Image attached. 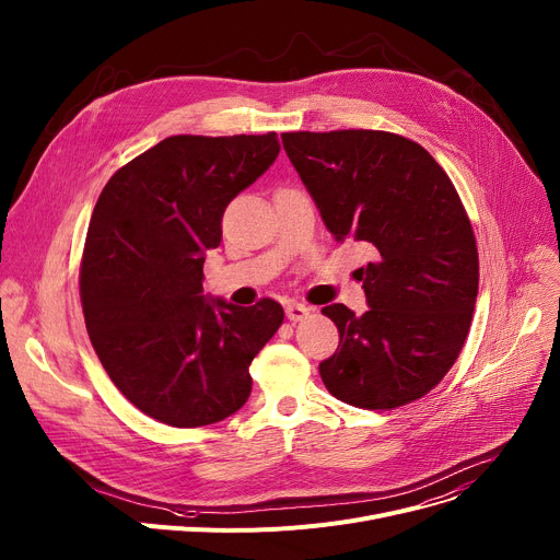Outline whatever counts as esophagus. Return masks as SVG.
<instances>
[{
	"label": "esophagus",
	"instance_id": "obj_1",
	"mask_svg": "<svg viewBox=\"0 0 560 560\" xmlns=\"http://www.w3.org/2000/svg\"><path fill=\"white\" fill-rule=\"evenodd\" d=\"M311 313H313V308L306 306V304H300V302H288V304H285V317H288L290 322H302V319H306Z\"/></svg>",
	"mask_w": 560,
	"mask_h": 560
}]
</instances>
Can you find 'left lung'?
Instances as JSON below:
<instances>
[{"mask_svg": "<svg viewBox=\"0 0 560 560\" xmlns=\"http://www.w3.org/2000/svg\"><path fill=\"white\" fill-rule=\"evenodd\" d=\"M285 153L335 241H360L369 311L324 306L340 345L326 389L364 409L425 396L455 364L477 300L479 258L451 177L412 139L383 130L283 132Z\"/></svg>", "mask_w": 560, "mask_h": 560, "instance_id": "8db88e82", "label": "left lung"}]
</instances>
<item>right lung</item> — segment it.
<instances>
[{
	"label": "right lung",
	"instance_id": "obj_1",
	"mask_svg": "<svg viewBox=\"0 0 560 560\" xmlns=\"http://www.w3.org/2000/svg\"><path fill=\"white\" fill-rule=\"evenodd\" d=\"M279 151L277 132L175 135L98 196L81 264L85 326L109 381L160 423L200 428L238 412L249 364L283 322L275 300L243 308L202 294L222 213Z\"/></svg>",
	"mask_w": 560,
	"mask_h": 560
}]
</instances>
